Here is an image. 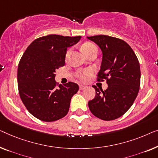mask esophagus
Returning a JSON list of instances; mask_svg holds the SVG:
<instances>
[{
	"label": "esophagus",
	"instance_id": "1",
	"mask_svg": "<svg viewBox=\"0 0 158 158\" xmlns=\"http://www.w3.org/2000/svg\"><path fill=\"white\" fill-rule=\"evenodd\" d=\"M86 88V86H84V85H79V89H81V90L85 89Z\"/></svg>",
	"mask_w": 158,
	"mask_h": 158
}]
</instances>
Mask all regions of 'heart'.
<instances>
[{
    "mask_svg": "<svg viewBox=\"0 0 158 158\" xmlns=\"http://www.w3.org/2000/svg\"><path fill=\"white\" fill-rule=\"evenodd\" d=\"M81 50L84 54L86 56V55L93 52V51L97 50V48L96 47V46L94 45V44L92 43H85L82 45ZM69 53H70V51H68L67 53H66V57L69 55ZM90 74H91V71L87 69V70L83 71V72H79L78 73H77L76 76L77 78L81 80V81H85L86 80L88 79V77L90 76Z\"/></svg>",
    "mask_w": 158,
    "mask_h": 158,
    "instance_id": "obj_1",
    "label": "heart"
}]
</instances>
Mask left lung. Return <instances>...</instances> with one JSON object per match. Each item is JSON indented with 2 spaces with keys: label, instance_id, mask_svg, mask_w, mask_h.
Returning <instances> with one entry per match:
<instances>
[{
  "label": "left lung",
  "instance_id": "8db88e82",
  "mask_svg": "<svg viewBox=\"0 0 158 158\" xmlns=\"http://www.w3.org/2000/svg\"><path fill=\"white\" fill-rule=\"evenodd\" d=\"M100 48L102 59L98 81L106 79L103 90L92 86L96 95L88 102L94 116L109 121L119 118L132 105L140 85V67L132 48L123 40L106 35L87 37Z\"/></svg>",
  "mask_w": 158,
  "mask_h": 158
}]
</instances>
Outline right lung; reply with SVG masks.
<instances>
[{
  "instance_id": "add662e5",
  "label": "right lung",
  "mask_w": 158,
  "mask_h": 158,
  "mask_svg": "<svg viewBox=\"0 0 158 158\" xmlns=\"http://www.w3.org/2000/svg\"><path fill=\"white\" fill-rule=\"evenodd\" d=\"M81 36L52 34L35 39L26 48L18 67V86L28 112L44 122H54L67 114L78 84L69 81L56 87L55 72L64 66L67 48Z\"/></svg>"
}]
</instances>
